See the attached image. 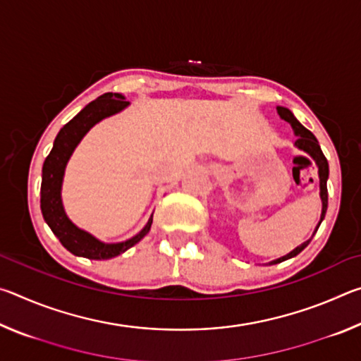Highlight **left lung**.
I'll list each match as a JSON object with an SVG mask.
<instances>
[{
	"mask_svg": "<svg viewBox=\"0 0 361 361\" xmlns=\"http://www.w3.org/2000/svg\"><path fill=\"white\" fill-rule=\"evenodd\" d=\"M277 113H279V116L280 118H282L283 121H286V122H290L291 124V127H293V130H295V135L298 137L296 138V142H295V146L298 149H301V151H304V152H307V154L314 159L315 161V164H317V167H319V178H320V199H322V215H320V221H319V224H317V228H315V231H314V234H312V237L315 235V232H317V229H319V226L322 224V221H323V218H325V215H326V209H328V189H326V181H328V173H329V169H328V161H326V157H325V154H323L322 152V148H320V145H319V142H317V138H315V135L310 130H307L305 129V127L301 124V122H299L295 116H293V113L290 111L288 108H283V106H277ZM312 237H310L309 240H305L304 243H301V245L299 247H296L295 250H293V252H290L288 255H285V256H282V258H279V259H276V261H271L269 262V264H279V262H282V261H286V259H290V258H293V256H296V255H299L302 252V250L309 245V242L312 240Z\"/></svg>",
	"mask_w": 361,
	"mask_h": 361,
	"instance_id": "8db88e82",
	"label": "left lung"
}]
</instances>
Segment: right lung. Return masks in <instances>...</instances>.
I'll use <instances>...</instances> for the list:
<instances>
[{"label":"right lung","instance_id":"right-lung-1","mask_svg":"<svg viewBox=\"0 0 361 361\" xmlns=\"http://www.w3.org/2000/svg\"><path fill=\"white\" fill-rule=\"evenodd\" d=\"M129 102L121 94H103L99 99L90 102L82 108L68 124H65L54 140V146L42 166L41 181V212L44 221L56 234L60 243L76 256L89 259H109L124 253L135 245L148 234L152 224V215L145 228L133 235L132 239L119 243H105L95 239L92 234L79 229L78 226L66 216L62 204V183L65 167L76 146L82 137L102 119L113 116L124 109Z\"/></svg>","mask_w":361,"mask_h":361}]
</instances>
